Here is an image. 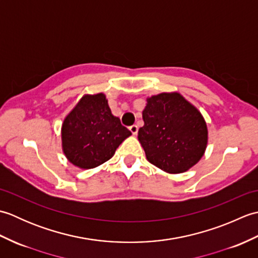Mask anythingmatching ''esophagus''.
<instances>
[{"label":"esophagus","mask_w":258,"mask_h":258,"mask_svg":"<svg viewBox=\"0 0 258 258\" xmlns=\"http://www.w3.org/2000/svg\"><path fill=\"white\" fill-rule=\"evenodd\" d=\"M130 131H131V132H132V134H133V135H136V134H138V132H139V127H138V125H132V126H130Z\"/></svg>","instance_id":"obj_1"}]
</instances>
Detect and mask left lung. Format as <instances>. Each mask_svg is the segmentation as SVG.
<instances>
[{
    "label": "left lung",
    "mask_w": 258,
    "mask_h": 258,
    "mask_svg": "<svg viewBox=\"0 0 258 258\" xmlns=\"http://www.w3.org/2000/svg\"><path fill=\"white\" fill-rule=\"evenodd\" d=\"M143 120L139 141L153 165L171 174L183 173L204 154L205 120L178 93H162L147 98Z\"/></svg>",
    "instance_id": "8db88e82"
}]
</instances>
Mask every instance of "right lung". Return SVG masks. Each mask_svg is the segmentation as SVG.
<instances>
[{
	"mask_svg": "<svg viewBox=\"0 0 258 258\" xmlns=\"http://www.w3.org/2000/svg\"><path fill=\"white\" fill-rule=\"evenodd\" d=\"M131 134L112 115L105 95H85L64 119L63 151L75 166L94 168L108 161Z\"/></svg>",
	"mask_w": 258,
	"mask_h": 258,
	"instance_id": "1",
	"label": "right lung"
}]
</instances>
